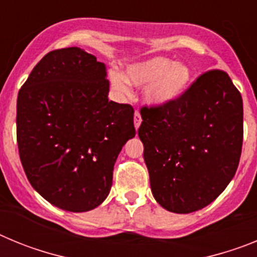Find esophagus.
<instances>
[{
  "mask_svg": "<svg viewBox=\"0 0 257 257\" xmlns=\"http://www.w3.org/2000/svg\"><path fill=\"white\" fill-rule=\"evenodd\" d=\"M142 115H140L139 112H135V115H134V123H135V128L138 130L142 124Z\"/></svg>",
  "mask_w": 257,
  "mask_h": 257,
  "instance_id": "esophagus-1",
  "label": "esophagus"
}]
</instances>
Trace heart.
Here are the masks:
<instances>
[{"instance_id":"b5f03b06","label":"heart","mask_w":257,"mask_h":257,"mask_svg":"<svg viewBox=\"0 0 257 257\" xmlns=\"http://www.w3.org/2000/svg\"><path fill=\"white\" fill-rule=\"evenodd\" d=\"M110 82L115 91L123 96L130 94V85L144 87L145 103L160 108L178 101L185 95L192 86L193 72L183 61L158 55L127 65L123 74H112Z\"/></svg>"}]
</instances>
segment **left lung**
Wrapping results in <instances>:
<instances>
[{"label": "left lung", "instance_id": "8db88e82", "mask_svg": "<svg viewBox=\"0 0 257 257\" xmlns=\"http://www.w3.org/2000/svg\"><path fill=\"white\" fill-rule=\"evenodd\" d=\"M140 113L154 199L175 213L215 201L237 171L243 142V101L228 74L210 70L178 101Z\"/></svg>", "mask_w": 257, "mask_h": 257}]
</instances>
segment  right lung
<instances>
[{
  "instance_id": "1",
  "label": "right lung",
  "mask_w": 257,
  "mask_h": 257,
  "mask_svg": "<svg viewBox=\"0 0 257 257\" xmlns=\"http://www.w3.org/2000/svg\"><path fill=\"white\" fill-rule=\"evenodd\" d=\"M106 67L79 47L41 59L18 94L17 138L27 178L61 210H94L133 139L134 109L108 99Z\"/></svg>"
}]
</instances>
